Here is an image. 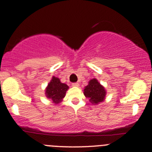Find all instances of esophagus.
<instances>
[{
  "label": "esophagus",
  "instance_id": "34e87169",
  "mask_svg": "<svg viewBox=\"0 0 152 152\" xmlns=\"http://www.w3.org/2000/svg\"><path fill=\"white\" fill-rule=\"evenodd\" d=\"M72 86H76V87H78V86H79V84L78 82H75V83H73L72 84Z\"/></svg>",
  "mask_w": 152,
  "mask_h": 152
}]
</instances>
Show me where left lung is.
Wrapping results in <instances>:
<instances>
[{
    "label": "left lung",
    "mask_w": 152,
    "mask_h": 152,
    "mask_svg": "<svg viewBox=\"0 0 152 152\" xmlns=\"http://www.w3.org/2000/svg\"><path fill=\"white\" fill-rule=\"evenodd\" d=\"M84 94L86 97L89 98V101L92 104H98L104 100L106 91L104 88L98 82L97 80L93 79L85 87Z\"/></svg>",
    "instance_id": "obj_1"
}]
</instances>
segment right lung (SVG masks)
<instances>
[{
  "label": "right lung",
  "instance_id": "1",
  "mask_svg": "<svg viewBox=\"0 0 152 152\" xmlns=\"http://www.w3.org/2000/svg\"><path fill=\"white\" fill-rule=\"evenodd\" d=\"M68 89L67 85L61 83L58 78L53 76L47 87L45 94L47 97L53 100L56 104H58L64 97Z\"/></svg>",
  "mask_w": 152,
  "mask_h": 152
}]
</instances>
